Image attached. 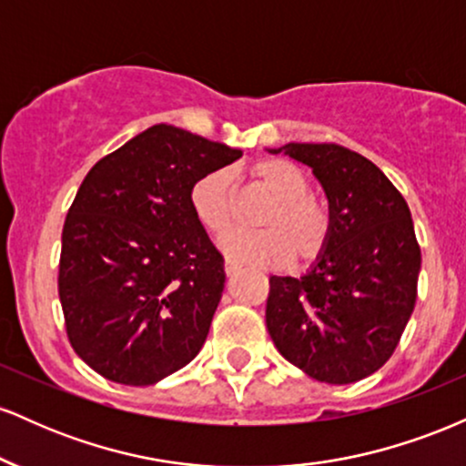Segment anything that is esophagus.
<instances>
[{
    "mask_svg": "<svg viewBox=\"0 0 466 466\" xmlns=\"http://www.w3.org/2000/svg\"><path fill=\"white\" fill-rule=\"evenodd\" d=\"M240 271V267L237 263H232V260H226V274L228 276H237Z\"/></svg>",
    "mask_w": 466,
    "mask_h": 466,
    "instance_id": "34e87169",
    "label": "esophagus"
}]
</instances>
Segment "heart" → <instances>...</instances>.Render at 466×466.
Wrapping results in <instances>:
<instances>
[{
    "instance_id": "b5f03b06",
    "label": "heart",
    "mask_w": 466,
    "mask_h": 466,
    "mask_svg": "<svg viewBox=\"0 0 466 466\" xmlns=\"http://www.w3.org/2000/svg\"><path fill=\"white\" fill-rule=\"evenodd\" d=\"M251 177L274 199L258 232L232 229L218 248L232 263L278 267L289 260L313 263L329 248L333 221L329 208L311 195V181L298 164L267 157L251 166ZM192 215L208 232L221 234L234 221V190L228 170H212L192 186Z\"/></svg>"
}]
</instances>
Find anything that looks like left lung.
I'll list each match as a JSON object with an SVG mask.
<instances>
[{
	"label": "left lung",
	"instance_id": "1",
	"mask_svg": "<svg viewBox=\"0 0 466 466\" xmlns=\"http://www.w3.org/2000/svg\"><path fill=\"white\" fill-rule=\"evenodd\" d=\"M329 199V248L300 278L271 276L267 330L318 381L346 386L392 357L416 302L420 248L403 195L379 166L339 144L289 142Z\"/></svg>",
	"mask_w": 466,
	"mask_h": 466
}]
</instances>
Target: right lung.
<instances>
[{"mask_svg": "<svg viewBox=\"0 0 466 466\" xmlns=\"http://www.w3.org/2000/svg\"><path fill=\"white\" fill-rule=\"evenodd\" d=\"M238 148L170 125L96 162L63 226L58 298L72 349L122 386H153L199 355L226 287L190 208Z\"/></svg>", "mask_w": 466, "mask_h": 466, "instance_id": "1", "label": "right lung"}]
</instances>
